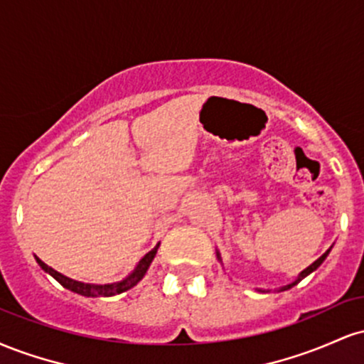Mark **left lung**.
I'll return each instance as SVG.
<instances>
[{
  "instance_id": "1",
  "label": "left lung",
  "mask_w": 364,
  "mask_h": 364,
  "mask_svg": "<svg viewBox=\"0 0 364 364\" xmlns=\"http://www.w3.org/2000/svg\"><path fill=\"white\" fill-rule=\"evenodd\" d=\"M328 252H330V250H328ZM328 252H325L323 255H321V257L318 258V260H316V262H313V263H311V265H310V267H308V269H304V270H303V272H301V274H299V277H298V279H296V281H294V282H292V284H289V286H284L281 291L291 289V287H292V286H296V284H298L299 281H301V279H304V277H306V275H308V274H311V272H313V270H316V269H318V267L321 265V262H323V260H325V258H327V255H328Z\"/></svg>"
}]
</instances>
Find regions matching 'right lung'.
Here are the masks:
<instances>
[{
	"instance_id": "1",
	"label": "right lung",
	"mask_w": 364,
	"mask_h": 364,
	"mask_svg": "<svg viewBox=\"0 0 364 364\" xmlns=\"http://www.w3.org/2000/svg\"><path fill=\"white\" fill-rule=\"evenodd\" d=\"M156 253H157V246L154 250H150V252L145 255L144 258H141L139 267L135 269V272H133L132 275H128L124 281L116 282V284H106V286H92V284H83V282L73 281V279L65 277V275L56 272V270L51 269V267L46 265V263L41 260V258L36 257V260H37V263H39L41 269H43L44 272L53 275V277L56 279V281L60 282L63 287H66V289L77 292V294L87 296V298H107V296L119 294V292H124V291L132 289L133 286H136V284H139L141 279H144V275H145V272H147L149 265L152 263L154 257H156Z\"/></svg>"
}]
</instances>
